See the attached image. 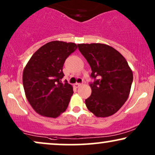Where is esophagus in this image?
<instances>
[{"label":"esophagus","instance_id":"1","mask_svg":"<svg viewBox=\"0 0 155 155\" xmlns=\"http://www.w3.org/2000/svg\"><path fill=\"white\" fill-rule=\"evenodd\" d=\"M81 85H82V84H80V83H76L75 84H74V87H75L76 88H79V87H81Z\"/></svg>","mask_w":155,"mask_h":155}]
</instances>
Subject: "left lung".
<instances>
[{
	"mask_svg": "<svg viewBox=\"0 0 155 155\" xmlns=\"http://www.w3.org/2000/svg\"><path fill=\"white\" fill-rule=\"evenodd\" d=\"M79 51L91 68V94L85 100L87 109L97 117L114 114L130 94L133 81L132 70L124 56L103 44H78Z\"/></svg>",
	"mask_w": 155,
	"mask_h": 155,
	"instance_id": "8db88e82",
	"label": "left lung"
}]
</instances>
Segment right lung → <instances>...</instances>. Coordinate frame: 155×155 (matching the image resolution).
<instances>
[{
    "label": "right lung",
    "mask_w": 155,
    "mask_h": 155,
    "mask_svg": "<svg viewBox=\"0 0 155 155\" xmlns=\"http://www.w3.org/2000/svg\"><path fill=\"white\" fill-rule=\"evenodd\" d=\"M74 43L48 42L31 56L23 73L25 97L39 114L56 118L67 109L73 87L62 83L63 66L68 56L75 51Z\"/></svg>",
    "instance_id": "obj_1"
}]
</instances>
